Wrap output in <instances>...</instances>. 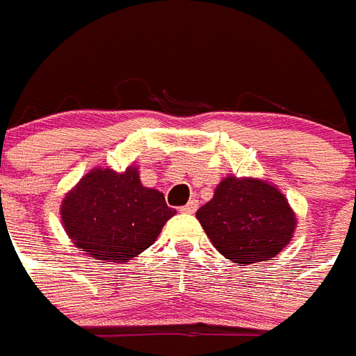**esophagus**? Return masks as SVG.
<instances>
[{"mask_svg": "<svg viewBox=\"0 0 356 356\" xmlns=\"http://www.w3.org/2000/svg\"><path fill=\"white\" fill-rule=\"evenodd\" d=\"M196 209H198V202H196V200H191V202L186 205H183L179 211L186 213V215H192V213H196Z\"/></svg>", "mask_w": 356, "mask_h": 356, "instance_id": "1", "label": "esophagus"}]
</instances>
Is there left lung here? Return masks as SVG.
Masks as SVG:
<instances>
[{
	"label": "left lung",
	"instance_id": "obj_1",
	"mask_svg": "<svg viewBox=\"0 0 356 356\" xmlns=\"http://www.w3.org/2000/svg\"><path fill=\"white\" fill-rule=\"evenodd\" d=\"M196 218L225 259L238 266L268 264L291 243L296 213L270 181L226 175Z\"/></svg>",
	"mask_w": 356,
	"mask_h": 356
}]
</instances>
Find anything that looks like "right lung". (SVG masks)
I'll return each mask as SVG.
<instances>
[{
	"mask_svg": "<svg viewBox=\"0 0 356 356\" xmlns=\"http://www.w3.org/2000/svg\"><path fill=\"white\" fill-rule=\"evenodd\" d=\"M175 215L164 194L143 186L139 168H94L62 200L60 217L79 251L104 264H124L149 249Z\"/></svg>",
	"mask_w": 356,
	"mask_h": 356,
	"instance_id": "obj_1",
	"label": "right lung"
}]
</instances>
